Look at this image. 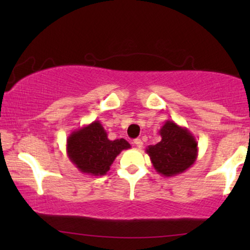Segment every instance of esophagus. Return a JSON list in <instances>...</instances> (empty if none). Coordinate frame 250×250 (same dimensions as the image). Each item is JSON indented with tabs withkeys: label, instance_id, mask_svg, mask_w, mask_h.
<instances>
[{
	"label": "esophagus",
	"instance_id": "1",
	"mask_svg": "<svg viewBox=\"0 0 250 250\" xmlns=\"http://www.w3.org/2000/svg\"><path fill=\"white\" fill-rule=\"evenodd\" d=\"M134 145L136 146L137 148H140V149H141V148L143 147V142H142L140 139H135V140H134Z\"/></svg>",
	"mask_w": 250,
	"mask_h": 250
}]
</instances>
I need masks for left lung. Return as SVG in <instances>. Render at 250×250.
I'll return each mask as SVG.
<instances>
[{"instance_id": "obj_1", "label": "left lung", "mask_w": 250, "mask_h": 250, "mask_svg": "<svg viewBox=\"0 0 250 250\" xmlns=\"http://www.w3.org/2000/svg\"><path fill=\"white\" fill-rule=\"evenodd\" d=\"M159 134L161 141L148 146L146 149L157 173L171 177L183 173L194 165L199 147L196 139L188 128L168 120L159 130Z\"/></svg>"}]
</instances>
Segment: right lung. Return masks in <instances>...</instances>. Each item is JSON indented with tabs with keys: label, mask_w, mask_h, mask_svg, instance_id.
I'll use <instances>...</instances> for the list:
<instances>
[{
	"label": "right lung",
	"mask_w": 250,
	"mask_h": 250,
	"mask_svg": "<svg viewBox=\"0 0 250 250\" xmlns=\"http://www.w3.org/2000/svg\"><path fill=\"white\" fill-rule=\"evenodd\" d=\"M129 148L125 139L109 140L100 121L76 129L67 139V155L71 163L91 176L107 174L117 155Z\"/></svg>",
	"instance_id": "1"
}]
</instances>
